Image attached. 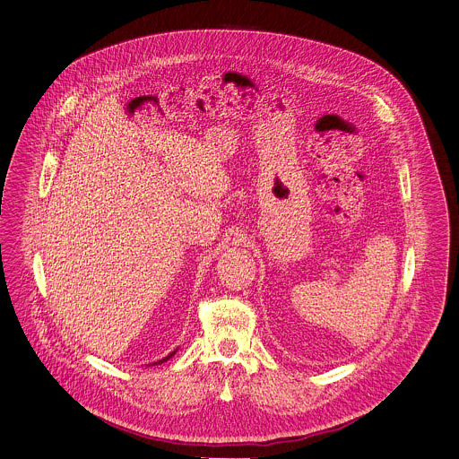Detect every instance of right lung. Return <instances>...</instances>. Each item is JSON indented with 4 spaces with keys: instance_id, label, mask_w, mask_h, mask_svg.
Returning <instances> with one entry per match:
<instances>
[{
    "instance_id": "1",
    "label": "right lung",
    "mask_w": 459,
    "mask_h": 459,
    "mask_svg": "<svg viewBox=\"0 0 459 459\" xmlns=\"http://www.w3.org/2000/svg\"><path fill=\"white\" fill-rule=\"evenodd\" d=\"M174 356V352L172 354H169V356L165 357V359H161V360H158V364H161V362H165L167 359H170V357Z\"/></svg>"
}]
</instances>
